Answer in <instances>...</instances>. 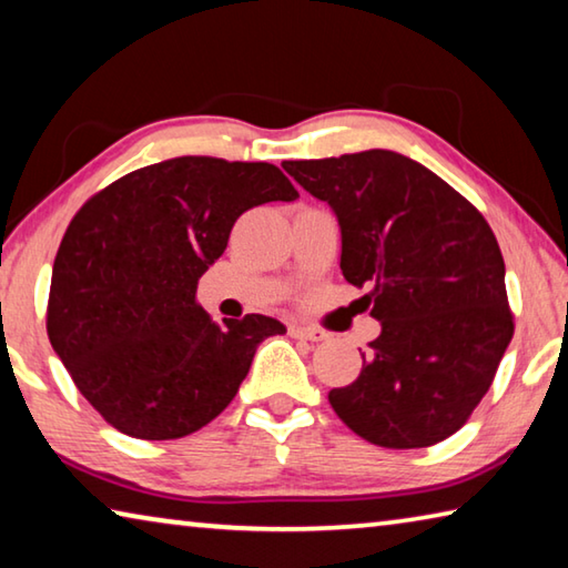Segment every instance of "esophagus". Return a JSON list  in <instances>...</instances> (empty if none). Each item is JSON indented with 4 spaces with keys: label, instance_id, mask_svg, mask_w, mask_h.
Listing matches in <instances>:
<instances>
[{
    "label": "esophagus",
    "instance_id": "1",
    "mask_svg": "<svg viewBox=\"0 0 568 568\" xmlns=\"http://www.w3.org/2000/svg\"><path fill=\"white\" fill-rule=\"evenodd\" d=\"M291 335L293 338H303V341H313V343L328 338V333L321 328H311V325H291Z\"/></svg>",
    "mask_w": 568,
    "mask_h": 568
}]
</instances>
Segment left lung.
<instances>
[{
    "label": "left lung",
    "instance_id": "left-lung-1",
    "mask_svg": "<svg viewBox=\"0 0 568 568\" xmlns=\"http://www.w3.org/2000/svg\"><path fill=\"white\" fill-rule=\"evenodd\" d=\"M341 225V271L381 335L361 376L328 400L383 448L454 436L491 388L511 343L501 247L484 215L436 172L390 150L283 162Z\"/></svg>",
    "mask_w": 568,
    "mask_h": 568
}]
</instances>
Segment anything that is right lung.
<instances>
[{"mask_svg":"<svg viewBox=\"0 0 568 568\" xmlns=\"http://www.w3.org/2000/svg\"><path fill=\"white\" fill-rule=\"evenodd\" d=\"M295 197L271 162L187 155L134 170L80 207L54 257L47 335L110 426L172 440L227 408L257 345L285 325L257 313L215 323L197 281L245 210Z\"/></svg>","mask_w":568,"mask_h":568,"instance_id":"right-lung-1","label":"right lung"}]
</instances>
